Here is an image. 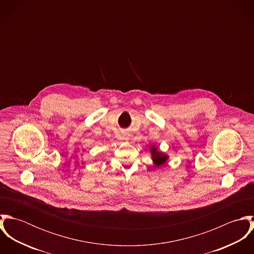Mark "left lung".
<instances>
[{
    "label": "left lung",
    "mask_w": 254,
    "mask_h": 254,
    "mask_svg": "<svg viewBox=\"0 0 254 254\" xmlns=\"http://www.w3.org/2000/svg\"><path fill=\"white\" fill-rule=\"evenodd\" d=\"M150 154H151V159L153 161V164L155 165V167H160L163 164L166 163V161L168 160V155L165 152H162L160 150H158V148L154 145H150Z\"/></svg>",
    "instance_id": "8db88e82"
}]
</instances>
